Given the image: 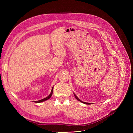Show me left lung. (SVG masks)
Segmentation results:
<instances>
[{
  "mask_svg": "<svg viewBox=\"0 0 133 133\" xmlns=\"http://www.w3.org/2000/svg\"><path fill=\"white\" fill-rule=\"evenodd\" d=\"M74 96H75V98H76L78 101H79V102H82V103H84V104H87V105H90V104H91V103H86V102H83L82 101H81V99H79L77 97V96L74 93Z\"/></svg>",
  "mask_w": 133,
  "mask_h": 133,
  "instance_id": "1",
  "label": "left lung"
}]
</instances>
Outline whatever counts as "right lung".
<instances>
[{
    "instance_id": "1",
    "label": "right lung",
    "mask_w": 133,
    "mask_h": 133,
    "mask_svg": "<svg viewBox=\"0 0 133 133\" xmlns=\"http://www.w3.org/2000/svg\"><path fill=\"white\" fill-rule=\"evenodd\" d=\"M53 88H54V87H52V89H51V92H50V94L49 95L47 96V97H46V98H43V99H41V100H39V101H35L34 102H35V103H41V102H44V101H47V100H48V99H49L50 97H51V96H52V93H53Z\"/></svg>"
}]
</instances>
